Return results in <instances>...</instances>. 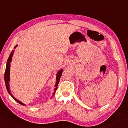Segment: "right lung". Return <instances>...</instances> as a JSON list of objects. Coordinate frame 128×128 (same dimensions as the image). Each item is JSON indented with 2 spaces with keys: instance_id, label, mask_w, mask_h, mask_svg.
<instances>
[{
  "instance_id": "1",
  "label": "right lung",
  "mask_w": 128,
  "mask_h": 128,
  "mask_svg": "<svg viewBox=\"0 0 128 128\" xmlns=\"http://www.w3.org/2000/svg\"><path fill=\"white\" fill-rule=\"evenodd\" d=\"M18 45H16V46H14V48H16V47ZM14 52V50H13L12 52H11L10 54V56H9V58L7 60V62H6V71H5V74H4V81H5L6 82V90H7L8 92L9 93V94L10 95L11 97H12L13 99H14L16 101H17L18 104H20L22 105V106H25V104H24L22 103V102L18 100H17L16 98L14 96H13L12 93H11V90H10V62L12 61V57L13 56V53ZM63 72V69H60L59 71H58V72L57 74H56V84H55V86H54V93L51 96V98L53 97V95L54 94V93L56 92V90H57V89L58 88V84L59 83V82H60V76H61L62 75V74Z\"/></svg>"
}]
</instances>
